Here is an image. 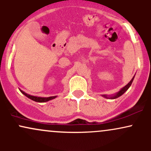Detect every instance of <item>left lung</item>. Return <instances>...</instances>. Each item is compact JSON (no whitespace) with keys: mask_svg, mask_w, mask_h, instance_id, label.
Returning <instances> with one entry per match:
<instances>
[{"mask_svg":"<svg viewBox=\"0 0 151 151\" xmlns=\"http://www.w3.org/2000/svg\"><path fill=\"white\" fill-rule=\"evenodd\" d=\"M134 77H135V75L133 76V77L132 78V79H131V80L129 81V83H128V84H126L125 86H124V87H123V88H121V89H120V91H118V92L116 93L115 94L111 95V96H107V95H102V96H104V97H105V98H106V99H116L118 97H119V96H121V95L124 94V93H125L128 89H129V88L130 87V86H131V84H132V82H133V79H134Z\"/></svg>","mask_w":151,"mask_h":151,"instance_id":"obj_1","label":"left lung"}]
</instances>
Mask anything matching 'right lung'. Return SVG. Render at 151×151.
Masks as SVG:
<instances>
[{"label":"right lung","mask_w":151,"mask_h":151,"mask_svg":"<svg viewBox=\"0 0 151 151\" xmlns=\"http://www.w3.org/2000/svg\"><path fill=\"white\" fill-rule=\"evenodd\" d=\"M20 91H21L22 93H23L25 96H27V98L30 99L31 100H32V101H35L36 102H40V103H42V102H47L48 101H50V100L52 99H55L57 97V96H50V97H40V96H32V95H30L28 94V93H25V91H22L21 89H20Z\"/></svg>","instance_id":"add662e5"}]
</instances>
